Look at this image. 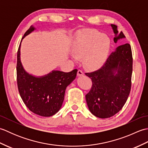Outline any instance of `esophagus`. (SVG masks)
<instances>
[{
  "instance_id": "esophagus-1",
  "label": "esophagus",
  "mask_w": 148,
  "mask_h": 148,
  "mask_svg": "<svg viewBox=\"0 0 148 148\" xmlns=\"http://www.w3.org/2000/svg\"><path fill=\"white\" fill-rule=\"evenodd\" d=\"M84 75V72L83 71L81 70H78L77 71V76H82Z\"/></svg>"
}]
</instances>
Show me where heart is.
Returning a JSON list of instances; mask_svg holds the SVG:
<instances>
[{
  "instance_id": "heart-1",
  "label": "heart",
  "mask_w": 148,
  "mask_h": 148,
  "mask_svg": "<svg viewBox=\"0 0 148 148\" xmlns=\"http://www.w3.org/2000/svg\"><path fill=\"white\" fill-rule=\"evenodd\" d=\"M111 46L109 37L92 29H82L76 33L72 42L74 60L83 57L84 64L92 70H97L105 64Z\"/></svg>"
}]
</instances>
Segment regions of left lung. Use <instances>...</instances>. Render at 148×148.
I'll list each match as a JSON object with an SVG mask.
<instances>
[{
  "instance_id": "1",
  "label": "left lung",
  "mask_w": 148,
  "mask_h": 148,
  "mask_svg": "<svg viewBox=\"0 0 148 148\" xmlns=\"http://www.w3.org/2000/svg\"><path fill=\"white\" fill-rule=\"evenodd\" d=\"M114 34V42L125 38L117 26L111 25ZM132 54L129 44L119 46L112 52L99 70L86 73L91 78L92 86L86 95L90 111L100 118L114 116L127 102L131 89Z\"/></svg>"
}]
</instances>
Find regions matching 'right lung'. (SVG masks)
Masks as SVG:
<instances>
[{"label": "right lung", "instance_id": "add662e5", "mask_svg": "<svg viewBox=\"0 0 148 148\" xmlns=\"http://www.w3.org/2000/svg\"><path fill=\"white\" fill-rule=\"evenodd\" d=\"M36 28L31 26L22 38ZM21 42L17 53V84L19 93L25 104L37 115L49 117L60 109L66 88L73 81L77 69L69 72L53 70L42 76H35L25 70L20 59Z\"/></svg>", "mask_w": 148, "mask_h": 148}]
</instances>
